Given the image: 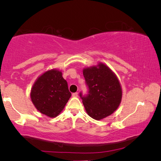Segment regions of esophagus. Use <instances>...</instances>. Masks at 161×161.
<instances>
[{
	"mask_svg": "<svg viewBox=\"0 0 161 161\" xmlns=\"http://www.w3.org/2000/svg\"><path fill=\"white\" fill-rule=\"evenodd\" d=\"M72 97H78V93L77 92H75V93L72 94Z\"/></svg>",
	"mask_w": 161,
	"mask_h": 161,
	"instance_id": "esophagus-1",
	"label": "esophagus"
}]
</instances>
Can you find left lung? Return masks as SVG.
Wrapping results in <instances>:
<instances>
[{
  "label": "left lung",
  "instance_id": "obj_1",
  "mask_svg": "<svg viewBox=\"0 0 161 161\" xmlns=\"http://www.w3.org/2000/svg\"><path fill=\"white\" fill-rule=\"evenodd\" d=\"M83 75L89 87V94L80 97L88 115L101 120L112 114L119 107L122 99V89L119 79L107 65L99 62L97 65L85 67Z\"/></svg>",
  "mask_w": 161,
  "mask_h": 161
}]
</instances>
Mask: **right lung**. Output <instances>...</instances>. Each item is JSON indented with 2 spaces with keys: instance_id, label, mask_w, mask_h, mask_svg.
Masks as SVG:
<instances>
[{
  "instance_id": "1",
  "label": "right lung",
  "mask_w": 161,
  "mask_h": 161,
  "mask_svg": "<svg viewBox=\"0 0 161 161\" xmlns=\"http://www.w3.org/2000/svg\"><path fill=\"white\" fill-rule=\"evenodd\" d=\"M72 94L61 71L57 69L45 72L32 85L31 98L35 107L50 118L58 116Z\"/></svg>"
}]
</instances>
